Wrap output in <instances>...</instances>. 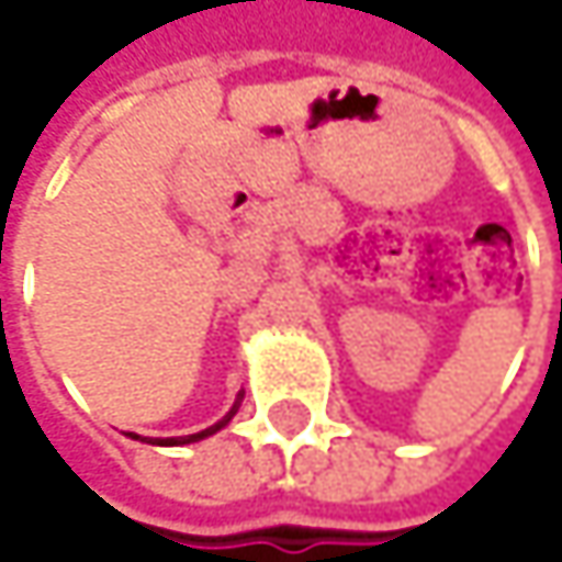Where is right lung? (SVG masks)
Masks as SVG:
<instances>
[{
  "instance_id": "1",
  "label": "right lung",
  "mask_w": 562,
  "mask_h": 562,
  "mask_svg": "<svg viewBox=\"0 0 562 562\" xmlns=\"http://www.w3.org/2000/svg\"><path fill=\"white\" fill-rule=\"evenodd\" d=\"M234 413H237V406H234V409H231V413H227V416H224L221 423H214L211 429H204V432H194V436H181V439H166V442H169V446H181V442H198V439H204V436H211V432H217L221 426H227Z\"/></svg>"
}]
</instances>
